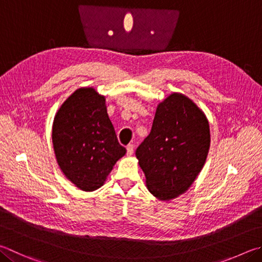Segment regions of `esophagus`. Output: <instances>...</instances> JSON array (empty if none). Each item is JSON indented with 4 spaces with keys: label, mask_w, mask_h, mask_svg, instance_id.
I'll list each match as a JSON object with an SVG mask.
<instances>
[{
    "label": "esophagus",
    "mask_w": 262,
    "mask_h": 262,
    "mask_svg": "<svg viewBox=\"0 0 262 262\" xmlns=\"http://www.w3.org/2000/svg\"><path fill=\"white\" fill-rule=\"evenodd\" d=\"M126 149H127V156L130 157V156L133 155V152H134V145H133V144H128Z\"/></svg>",
    "instance_id": "esophagus-1"
}]
</instances>
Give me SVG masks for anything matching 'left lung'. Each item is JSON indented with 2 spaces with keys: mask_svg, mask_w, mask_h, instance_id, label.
I'll use <instances>...</instances> for the list:
<instances>
[{
  "mask_svg": "<svg viewBox=\"0 0 262 262\" xmlns=\"http://www.w3.org/2000/svg\"><path fill=\"white\" fill-rule=\"evenodd\" d=\"M210 144V123L202 108L183 94L168 95L135 154L147 190L164 202L184 193L203 169Z\"/></svg>",
  "mask_w": 262,
  "mask_h": 262,
  "instance_id": "1",
  "label": "left lung"
}]
</instances>
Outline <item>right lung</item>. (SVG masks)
Instances as JSON below:
<instances>
[{
	"instance_id": "1",
	"label": "right lung",
	"mask_w": 262,
	"mask_h": 262,
	"mask_svg": "<svg viewBox=\"0 0 262 262\" xmlns=\"http://www.w3.org/2000/svg\"><path fill=\"white\" fill-rule=\"evenodd\" d=\"M105 101L94 87L78 88L59 106L52 122L57 164L65 178L82 191L101 188L126 154L118 142Z\"/></svg>"
}]
</instances>
